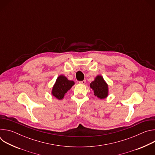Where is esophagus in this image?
Here are the masks:
<instances>
[{
  "instance_id": "34e87169",
  "label": "esophagus",
  "mask_w": 155,
  "mask_h": 155,
  "mask_svg": "<svg viewBox=\"0 0 155 155\" xmlns=\"http://www.w3.org/2000/svg\"><path fill=\"white\" fill-rule=\"evenodd\" d=\"M79 83H80V84H85V83H86V80H83V81H79Z\"/></svg>"
}]
</instances>
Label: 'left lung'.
<instances>
[{"label":"left lung","instance_id":"8db88e82","mask_svg":"<svg viewBox=\"0 0 155 155\" xmlns=\"http://www.w3.org/2000/svg\"><path fill=\"white\" fill-rule=\"evenodd\" d=\"M90 87L94 93V95L100 99H104L108 95V86L103 78L99 75L95 80L90 83Z\"/></svg>","mask_w":155,"mask_h":155}]
</instances>
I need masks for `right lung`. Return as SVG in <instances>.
Instances as JSON below:
<instances>
[{
	"label": "right lung",
	"mask_w": 155,
	"mask_h": 155,
	"mask_svg": "<svg viewBox=\"0 0 155 155\" xmlns=\"http://www.w3.org/2000/svg\"><path fill=\"white\" fill-rule=\"evenodd\" d=\"M74 84L73 81L68 80L63 75H60L56 80V83L53 87L52 94L58 99H62L65 94L69 90Z\"/></svg>",
	"instance_id": "add662e5"
}]
</instances>
